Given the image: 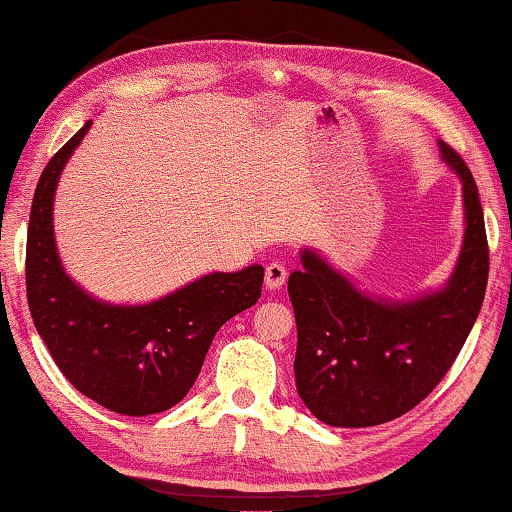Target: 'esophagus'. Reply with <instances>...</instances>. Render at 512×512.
<instances>
[{
  "label": "esophagus",
  "instance_id": "1",
  "mask_svg": "<svg viewBox=\"0 0 512 512\" xmlns=\"http://www.w3.org/2000/svg\"><path fill=\"white\" fill-rule=\"evenodd\" d=\"M286 277H288V272H286L284 263L281 261L270 263L268 268H265V288H268V291H277V288L286 284Z\"/></svg>",
  "mask_w": 512,
  "mask_h": 512
}]
</instances>
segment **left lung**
Segmentation results:
<instances>
[{
    "instance_id": "obj_1",
    "label": "left lung",
    "mask_w": 512,
    "mask_h": 512,
    "mask_svg": "<svg viewBox=\"0 0 512 512\" xmlns=\"http://www.w3.org/2000/svg\"><path fill=\"white\" fill-rule=\"evenodd\" d=\"M462 177L466 231L448 286L413 302L374 300L355 291L314 251L288 277L298 351L295 385L314 416L332 427H374L418 406L448 369L483 307L490 247L483 205L464 159L439 140Z\"/></svg>"
}]
</instances>
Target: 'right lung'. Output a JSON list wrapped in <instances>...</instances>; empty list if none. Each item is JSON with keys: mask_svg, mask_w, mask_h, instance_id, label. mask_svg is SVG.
<instances>
[{"mask_svg": "<svg viewBox=\"0 0 512 512\" xmlns=\"http://www.w3.org/2000/svg\"><path fill=\"white\" fill-rule=\"evenodd\" d=\"M87 122L36 184L27 226V302L36 332L73 388L122 416H150L182 402L201 374L217 330L261 298L263 268L214 272L140 307H115L66 277L53 235L59 173Z\"/></svg>", "mask_w": 512, "mask_h": 512, "instance_id": "right-lung-1", "label": "right lung"}]
</instances>
